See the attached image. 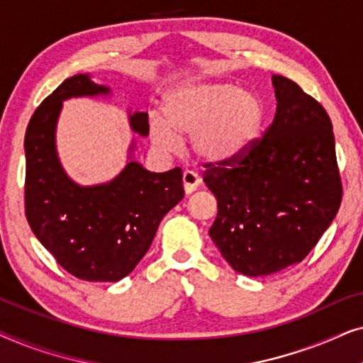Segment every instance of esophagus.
Masks as SVG:
<instances>
[{"mask_svg": "<svg viewBox=\"0 0 363 363\" xmlns=\"http://www.w3.org/2000/svg\"><path fill=\"white\" fill-rule=\"evenodd\" d=\"M182 182H183V190H185L186 195H190V193H193L198 186H200V178L190 170L183 172Z\"/></svg>", "mask_w": 363, "mask_h": 363, "instance_id": "esophagus-1", "label": "esophagus"}]
</instances>
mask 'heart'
Instances as JSON below:
<instances>
[{"label":"heart","instance_id":"b5f03b06","mask_svg":"<svg viewBox=\"0 0 363 363\" xmlns=\"http://www.w3.org/2000/svg\"><path fill=\"white\" fill-rule=\"evenodd\" d=\"M163 113L150 121V135L163 152H178L191 137L193 153L211 165L231 163L259 137L264 111L255 94L233 84L190 82L165 96Z\"/></svg>","mask_w":363,"mask_h":363}]
</instances>
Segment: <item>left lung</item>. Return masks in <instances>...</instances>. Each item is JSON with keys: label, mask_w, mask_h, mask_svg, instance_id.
<instances>
[{"label": "left lung", "mask_w": 363, "mask_h": 363, "mask_svg": "<svg viewBox=\"0 0 363 363\" xmlns=\"http://www.w3.org/2000/svg\"><path fill=\"white\" fill-rule=\"evenodd\" d=\"M274 121L245 155L210 165L218 201L210 236L233 269L257 277L309 255L342 201L332 122L294 81L272 76Z\"/></svg>", "instance_id": "1"}]
</instances>
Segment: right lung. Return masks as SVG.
Listing matches in <instances>:
<instances>
[{
  "instance_id": "right-lung-1",
  "label": "right lung",
  "mask_w": 363,
  "mask_h": 363,
  "mask_svg": "<svg viewBox=\"0 0 363 363\" xmlns=\"http://www.w3.org/2000/svg\"><path fill=\"white\" fill-rule=\"evenodd\" d=\"M87 74L64 81L34 111L24 137V211L29 226L59 264L77 279L116 282L145 256L162 218L182 201V170L153 173L128 162L111 183L79 186L57 160L54 132L62 101L107 94ZM133 132L148 133V113L130 117Z\"/></svg>"
}]
</instances>
